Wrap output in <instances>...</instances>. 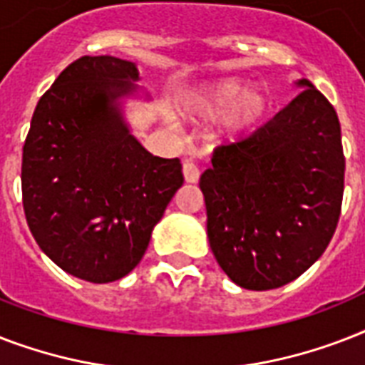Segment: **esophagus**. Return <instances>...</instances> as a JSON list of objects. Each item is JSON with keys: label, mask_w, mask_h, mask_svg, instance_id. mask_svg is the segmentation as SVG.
<instances>
[{"label": "esophagus", "mask_w": 365, "mask_h": 365, "mask_svg": "<svg viewBox=\"0 0 365 365\" xmlns=\"http://www.w3.org/2000/svg\"><path fill=\"white\" fill-rule=\"evenodd\" d=\"M183 178H185V182L187 183H197L200 178V170L199 166L191 163V160H185L183 163Z\"/></svg>", "instance_id": "esophagus-1"}]
</instances>
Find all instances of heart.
Here are the masks:
<instances>
[{"mask_svg": "<svg viewBox=\"0 0 365 365\" xmlns=\"http://www.w3.org/2000/svg\"><path fill=\"white\" fill-rule=\"evenodd\" d=\"M269 106L271 100L265 91L250 93L248 81L239 77H222L191 91L182 102V110L191 119H217L233 110L227 117L225 130L240 134L259 125Z\"/></svg>", "mask_w": 365, "mask_h": 365, "instance_id": "1", "label": "heart"}]
</instances>
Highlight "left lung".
Instances as JSON below:
<instances>
[{"label":"left lung","mask_w":365,"mask_h":365,"mask_svg":"<svg viewBox=\"0 0 365 365\" xmlns=\"http://www.w3.org/2000/svg\"><path fill=\"white\" fill-rule=\"evenodd\" d=\"M265 126L214 151L200 176L214 257L240 288H280L328 248L345 157L334 106L309 79Z\"/></svg>","instance_id":"8db88e82"}]
</instances>
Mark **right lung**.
I'll return each mask as SVG.
<instances>
[{
    "label": "right lung",
    "instance_id": "obj_1",
    "mask_svg": "<svg viewBox=\"0 0 365 365\" xmlns=\"http://www.w3.org/2000/svg\"><path fill=\"white\" fill-rule=\"evenodd\" d=\"M134 62L81 56L43 94L22 151V202L39 248L94 284L126 277L174 193L180 159L153 157L130 132L126 98H145Z\"/></svg>",
    "mask_w": 365,
    "mask_h": 365
}]
</instances>
